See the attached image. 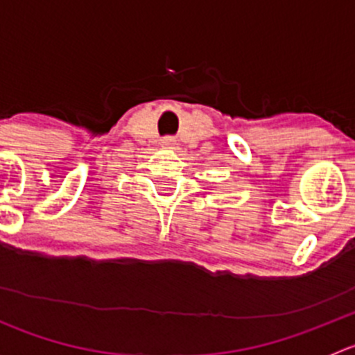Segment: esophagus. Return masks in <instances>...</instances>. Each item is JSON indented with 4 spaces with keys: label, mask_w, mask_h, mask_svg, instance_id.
<instances>
[{
    "label": "esophagus",
    "mask_w": 355,
    "mask_h": 355,
    "mask_svg": "<svg viewBox=\"0 0 355 355\" xmlns=\"http://www.w3.org/2000/svg\"><path fill=\"white\" fill-rule=\"evenodd\" d=\"M161 148L164 149H173L175 148V141L171 137H164L163 141H161Z\"/></svg>",
    "instance_id": "obj_1"
}]
</instances>
